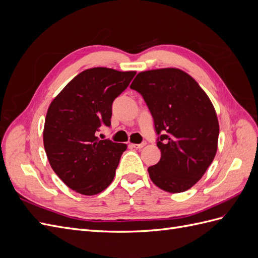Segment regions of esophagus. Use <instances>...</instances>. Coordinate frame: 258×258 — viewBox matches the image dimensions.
I'll return each instance as SVG.
<instances>
[{
    "instance_id": "34e87169",
    "label": "esophagus",
    "mask_w": 258,
    "mask_h": 258,
    "mask_svg": "<svg viewBox=\"0 0 258 258\" xmlns=\"http://www.w3.org/2000/svg\"><path fill=\"white\" fill-rule=\"evenodd\" d=\"M145 144L146 143H141V144H130V146L131 147H134V148H137V150H140V148H142L143 146H145Z\"/></svg>"
}]
</instances>
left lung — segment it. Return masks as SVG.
<instances>
[{"label":"left lung","instance_id":"8db88e82","mask_svg":"<svg viewBox=\"0 0 258 258\" xmlns=\"http://www.w3.org/2000/svg\"><path fill=\"white\" fill-rule=\"evenodd\" d=\"M130 88L150 110L161 152L147 169L155 185L169 192L189 189L206 173L220 134L214 106L190 75L168 68L139 73Z\"/></svg>","mask_w":258,"mask_h":258}]
</instances>
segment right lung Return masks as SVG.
<instances>
[{
    "mask_svg": "<svg viewBox=\"0 0 258 258\" xmlns=\"http://www.w3.org/2000/svg\"><path fill=\"white\" fill-rule=\"evenodd\" d=\"M135 71L107 68L85 70L52 100L43 141L52 170L70 188L86 196L104 190L127 145L101 140L100 128L111 126L113 101L126 89Z\"/></svg>",
    "mask_w": 258,
    "mask_h": 258,
    "instance_id": "obj_1",
    "label": "right lung"
}]
</instances>
